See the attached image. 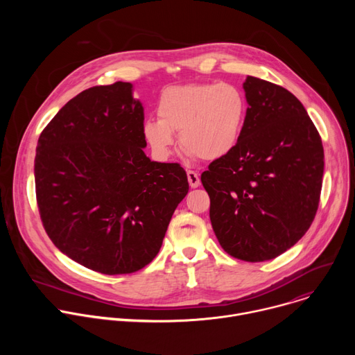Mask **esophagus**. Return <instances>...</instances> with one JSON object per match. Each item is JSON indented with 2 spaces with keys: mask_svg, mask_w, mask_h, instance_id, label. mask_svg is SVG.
<instances>
[{
  "mask_svg": "<svg viewBox=\"0 0 355 355\" xmlns=\"http://www.w3.org/2000/svg\"><path fill=\"white\" fill-rule=\"evenodd\" d=\"M187 177H188V182H189V187L191 188H196L199 184H200V180H199V174L193 170H188L187 171Z\"/></svg>",
  "mask_w": 355,
  "mask_h": 355,
  "instance_id": "esophagus-1",
  "label": "esophagus"
}]
</instances>
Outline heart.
Wrapping results in <instances>:
<instances>
[{
  "mask_svg": "<svg viewBox=\"0 0 355 355\" xmlns=\"http://www.w3.org/2000/svg\"><path fill=\"white\" fill-rule=\"evenodd\" d=\"M159 119L143 125L146 141L160 157L170 156L180 133L181 146L202 160H216L237 146L247 116L244 94L227 83H198L164 89Z\"/></svg>",
  "mask_w": 355,
  "mask_h": 355,
  "instance_id": "obj_1",
  "label": "heart"
}]
</instances>
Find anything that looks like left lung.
<instances>
[{"label": "left lung", "mask_w": 355, "mask_h": 355, "mask_svg": "<svg viewBox=\"0 0 355 355\" xmlns=\"http://www.w3.org/2000/svg\"><path fill=\"white\" fill-rule=\"evenodd\" d=\"M243 88L248 108L241 137L229 155L208 166L200 181L222 248L234 259L261 263L282 254L311 227L324 151L293 94L251 76Z\"/></svg>", "instance_id": "8db88e82"}]
</instances>
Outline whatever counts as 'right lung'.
Masks as SVG:
<instances>
[{"label":"right lung","instance_id":"right-lung-1","mask_svg":"<svg viewBox=\"0 0 355 355\" xmlns=\"http://www.w3.org/2000/svg\"><path fill=\"white\" fill-rule=\"evenodd\" d=\"M143 122L132 84L116 81L71 98L37 140L36 202L47 236L105 275L153 261L189 189L178 163L146 157Z\"/></svg>","mask_w":355,"mask_h":355}]
</instances>
